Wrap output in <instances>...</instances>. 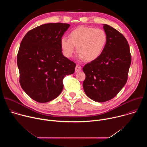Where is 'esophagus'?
<instances>
[{"mask_svg": "<svg viewBox=\"0 0 147 147\" xmlns=\"http://www.w3.org/2000/svg\"><path fill=\"white\" fill-rule=\"evenodd\" d=\"M81 70V67L80 66V65H77L76 67V69H75V71L76 72H78L80 71Z\"/></svg>", "mask_w": 147, "mask_h": 147, "instance_id": "obj_1", "label": "esophagus"}]
</instances>
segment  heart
<instances>
[{"label": "heart", "instance_id": "obj_1", "mask_svg": "<svg viewBox=\"0 0 147 147\" xmlns=\"http://www.w3.org/2000/svg\"><path fill=\"white\" fill-rule=\"evenodd\" d=\"M69 38L63 37L60 46L63 55L67 58L72 57L76 47L78 52L77 57L87 61L98 59L104 51L108 42V35L103 30L80 26L71 30Z\"/></svg>", "mask_w": 147, "mask_h": 147}]
</instances>
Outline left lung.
Segmentation results:
<instances>
[{
	"label": "left lung",
	"mask_w": 147,
	"mask_h": 147,
	"mask_svg": "<svg viewBox=\"0 0 147 147\" xmlns=\"http://www.w3.org/2000/svg\"><path fill=\"white\" fill-rule=\"evenodd\" d=\"M103 26L108 35L105 49L98 59L82 68L86 74L84 90L88 97L98 102L113 98L123 88L131 61L126 39L111 26Z\"/></svg>",
	"instance_id": "1"
}]
</instances>
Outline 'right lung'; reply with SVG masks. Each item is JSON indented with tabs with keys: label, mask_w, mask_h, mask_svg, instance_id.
<instances>
[{
	"label": "right lung",
	"mask_w": 147,
	"mask_h": 147,
	"mask_svg": "<svg viewBox=\"0 0 147 147\" xmlns=\"http://www.w3.org/2000/svg\"><path fill=\"white\" fill-rule=\"evenodd\" d=\"M70 26L48 23L28 31L20 44L17 56L20 83L34 100L48 102L63 88V79L74 73L76 63L62 53L60 39Z\"/></svg>",
	"instance_id": "obj_1"
}]
</instances>
